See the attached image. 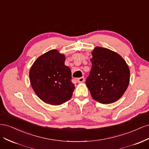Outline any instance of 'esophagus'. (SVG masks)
I'll return each mask as SVG.
<instances>
[{"instance_id": "esophagus-1", "label": "esophagus", "mask_w": 149, "mask_h": 149, "mask_svg": "<svg viewBox=\"0 0 149 149\" xmlns=\"http://www.w3.org/2000/svg\"><path fill=\"white\" fill-rule=\"evenodd\" d=\"M77 81H78V82L79 83H83V82L84 81V77L79 78H78Z\"/></svg>"}]
</instances>
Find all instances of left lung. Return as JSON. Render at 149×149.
<instances>
[{
  "instance_id": "obj_1",
  "label": "left lung",
  "mask_w": 149,
  "mask_h": 149,
  "mask_svg": "<svg viewBox=\"0 0 149 149\" xmlns=\"http://www.w3.org/2000/svg\"><path fill=\"white\" fill-rule=\"evenodd\" d=\"M92 67L86 80L92 97L101 104L118 101L129 84L130 71L118 53L96 47L92 52Z\"/></svg>"
}]
</instances>
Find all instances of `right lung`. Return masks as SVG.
I'll return each instance as SVG.
<instances>
[{"label":"right lung","mask_w":149,"mask_h":149,"mask_svg":"<svg viewBox=\"0 0 149 149\" xmlns=\"http://www.w3.org/2000/svg\"><path fill=\"white\" fill-rule=\"evenodd\" d=\"M65 61L64 55L52 49L39 56L31 67V87L40 100L49 104H62L73 95L75 87L71 70Z\"/></svg>","instance_id":"1"}]
</instances>
